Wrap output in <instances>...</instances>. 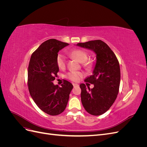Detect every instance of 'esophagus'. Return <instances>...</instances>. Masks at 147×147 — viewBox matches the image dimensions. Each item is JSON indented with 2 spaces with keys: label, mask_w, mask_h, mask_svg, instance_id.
I'll list each match as a JSON object with an SVG mask.
<instances>
[{
  "label": "esophagus",
  "mask_w": 147,
  "mask_h": 147,
  "mask_svg": "<svg viewBox=\"0 0 147 147\" xmlns=\"http://www.w3.org/2000/svg\"><path fill=\"white\" fill-rule=\"evenodd\" d=\"M73 86L74 87H77V86H78V84L77 83H73Z\"/></svg>",
  "instance_id": "esophagus-1"
}]
</instances>
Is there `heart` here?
I'll list each match as a JSON object with an SVG mask.
<instances>
[{
    "label": "heart",
    "instance_id": "1",
    "mask_svg": "<svg viewBox=\"0 0 147 147\" xmlns=\"http://www.w3.org/2000/svg\"><path fill=\"white\" fill-rule=\"evenodd\" d=\"M70 55L73 57L74 58L76 59L78 62L81 63H84L86 66L90 65V63H86V60L88 58V53L83 50L80 49H76L70 53ZM57 64L58 65L59 68H63L65 65V57L63 55L59 54L57 57ZM83 76V73L80 72H75V71H72V72H69L66 75V77L70 80L74 82H77L80 79L82 78Z\"/></svg>",
    "mask_w": 147,
    "mask_h": 147
}]
</instances>
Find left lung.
<instances>
[{
	"label": "left lung",
	"instance_id": "obj_1",
	"mask_svg": "<svg viewBox=\"0 0 147 147\" xmlns=\"http://www.w3.org/2000/svg\"><path fill=\"white\" fill-rule=\"evenodd\" d=\"M77 46L86 48L96 55L92 75L84 82L94 84L91 89L81 83V100L86 112L99 116L106 112L116 100L120 83V68L115 53L100 40L77 43Z\"/></svg>",
	"mask_w": 147,
	"mask_h": 147
}]
</instances>
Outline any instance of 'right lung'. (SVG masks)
<instances>
[{
    "label": "right lung",
    "mask_w": 147,
    "mask_h": 147,
    "mask_svg": "<svg viewBox=\"0 0 147 147\" xmlns=\"http://www.w3.org/2000/svg\"><path fill=\"white\" fill-rule=\"evenodd\" d=\"M69 44L50 39L42 43L30 57L28 67V88L30 94L40 109L55 116L63 112L73 88L65 80L59 87L53 84L57 76L58 52Z\"/></svg>",
    "instance_id": "obj_1"
}]
</instances>
